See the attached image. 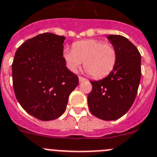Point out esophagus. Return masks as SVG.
Wrapping results in <instances>:
<instances>
[{"label":"esophagus","instance_id":"1","mask_svg":"<svg viewBox=\"0 0 157 157\" xmlns=\"http://www.w3.org/2000/svg\"><path fill=\"white\" fill-rule=\"evenodd\" d=\"M86 80V79L84 78V77H79V81H80V82H81V81H84V80Z\"/></svg>","mask_w":157,"mask_h":157}]
</instances>
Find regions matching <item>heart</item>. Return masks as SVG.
Masks as SVG:
<instances>
[{"label": "heart", "mask_w": 157, "mask_h": 157, "mask_svg": "<svg viewBox=\"0 0 157 157\" xmlns=\"http://www.w3.org/2000/svg\"><path fill=\"white\" fill-rule=\"evenodd\" d=\"M64 58L72 72H77L84 62L87 72L94 78H102L114 69L117 62L116 49L111 43L99 39L79 41L73 50L64 51Z\"/></svg>", "instance_id": "1"}]
</instances>
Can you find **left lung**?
I'll use <instances>...</instances> for the list:
<instances>
[{"instance_id": "8db88e82", "label": "left lung", "mask_w": 157, "mask_h": 157, "mask_svg": "<svg viewBox=\"0 0 157 157\" xmlns=\"http://www.w3.org/2000/svg\"><path fill=\"white\" fill-rule=\"evenodd\" d=\"M117 51V62L107 77L90 81L92 89L88 95V107L93 115L111 121L121 118L132 107L141 80V54L124 36L107 37Z\"/></svg>"}]
</instances>
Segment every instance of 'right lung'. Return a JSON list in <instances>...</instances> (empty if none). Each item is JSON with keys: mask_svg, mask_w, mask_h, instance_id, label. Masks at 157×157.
I'll return each instance as SVG.
<instances>
[{"mask_svg": "<svg viewBox=\"0 0 157 157\" xmlns=\"http://www.w3.org/2000/svg\"><path fill=\"white\" fill-rule=\"evenodd\" d=\"M65 38L40 34L26 40L15 54L12 70L16 97L28 114L50 121L65 112L79 79L65 66Z\"/></svg>", "mask_w": 157, "mask_h": 157, "instance_id": "1", "label": "right lung"}]
</instances>
